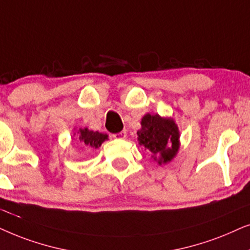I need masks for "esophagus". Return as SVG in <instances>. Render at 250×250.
Listing matches in <instances>:
<instances>
[{"label": "esophagus", "instance_id": "34e87169", "mask_svg": "<svg viewBox=\"0 0 250 250\" xmlns=\"http://www.w3.org/2000/svg\"><path fill=\"white\" fill-rule=\"evenodd\" d=\"M125 137H127V131L125 130H122L118 132V134L113 135V138H118V139H125Z\"/></svg>", "mask_w": 250, "mask_h": 250}]
</instances>
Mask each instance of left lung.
<instances>
[{
	"label": "left lung",
	"mask_w": 250,
	"mask_h": 250,
	"mask_svg": "<svg viewBox=\"0 0 250 250\" xmlns=\"http://www.w3.org/2000/svg\"><path fill=\"white\" fill-rule=\"evenodd\" d=\"M141 125L137 131L139 144L152 153V158L160 166L170 162L179 149V130L174 120L147 113Z\"/></svg>",
	"instance_id": "1"
}]
</instances>
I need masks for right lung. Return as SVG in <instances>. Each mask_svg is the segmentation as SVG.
Masks as SVG:
<instances>
[{
  "label": "right lung",
  "instance_id": "add662e5",
  "mask_svg": "<svg viewBox=\"0 0 250 250\" xmlns=\"http://www.w3.org/2000/svg\"><path fill=\"white\" fill-rule=\"evenodd\" d=\"M75 139L80 144L89 146V147L98 148L106 139H108V136L106 134H101L98 131L89 130L88 128H80L78 130V134H76Z\"/></svg>",
  "mask_w": 250,
  "mask_h": 250
}]
</instances>
